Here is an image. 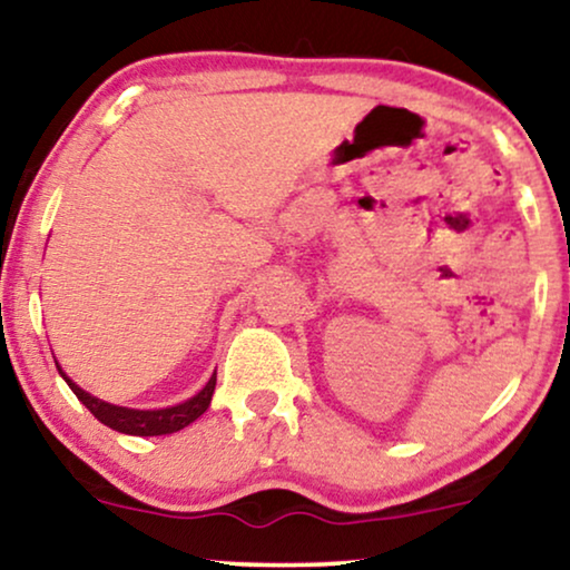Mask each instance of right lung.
<instances>
[{
    "label": "right lung",
    "mask_w": 570,
    "mask_h": 570,
    "mask_svg": "<svg viewBox=\"0 0 570 570\" xmlns=\"http://www.w3.org/2000/svg\"><path fill=\"white\" fill-rule=\"evenodd\" d=\"M59 373H61V379L67 381V386L72 389L77 400H80L85 407H88L92 415L100 420V423L111 428V431H119L127 435H166V433L181 431V428L194 423L199 415H205L209 402H213L215 381H217V373H213V379L207 381V386L202 389V392L194 394L191 400L174 404V407L131 410V407H119V404L98 400V396H92L90 392H85V389L77 386L65 371L59 368Z\"/></svg>",
    "instance_id": "right-lung-1"
}]
</instances>
